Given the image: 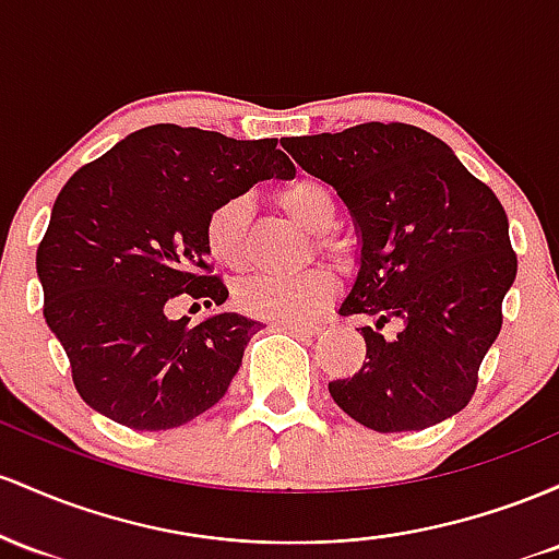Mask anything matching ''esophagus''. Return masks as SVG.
Instances as JSON below:
<instances>
[{
    "label": "esophagus",
    "mask_w": 559,
    "mask_h": 559,
    "mask_svg": "<svg viewBox=\"0 0 559 559\" xmlns=\"http://www.w3.org/2000/svg\"><path fill=\"white\" fill-rule=\"evenodd\" d=\"M282 330L293 332V335H300V337H313L319 332L317 324H293V322H282Z\"/></svg>",
    "instance_id": "1"
}]
</instances>
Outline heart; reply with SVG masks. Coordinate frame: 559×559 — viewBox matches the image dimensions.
I'll return each mask as SVG.
<instances>
[{
  "instance_id": "b5f03b06",
  "label": "heart",
  "mask_w": 559,
  "mask_h": 559,
  "mask_svg": "<svg viewBox=\"0 0 559 559\" xmlns=\"http://www.w3.org/2000/svg\"><path fill=\"white\" fill-rule=\"evenodd\" d=\"M277 203L311 231H328L335 224V195L322 179L298 177L277 190ZM250 222V200L231 195L218 200L205 216V248L211 259L222 266L240 269L246 263V235ZM319 248L332 250L335 242L322 237ZM337 296V277L324 266L304 269L296 274H259L242 282L237 290V304L253 317L274 322L311 324L322 317Z\"/></svg>"
}]
</instances>
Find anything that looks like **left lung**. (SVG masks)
Masks as SVG:
<instances>
[{"instance_id": "1", "label": "left lung", "mask_w": 559, "mask_h": 559, "mask_svg": "<svg viewBox=\"0 0 559 559\" xmlns=\"http://www.w3.org/2000/svg\"><path fill=\"white\" fill-rule=\"evenodd\" d=\"M282 147L332 185L361 231L341 317L374 324L361 328L367 361L332 380L330 396L378 432L425 430L465 409L518 274L499 198L447 142L412 123L369 121ZM391 318L402 330L385 338L379 330Z\"/></svg>"}]
</instances>
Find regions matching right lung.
<instances>
[{
  "label": "right lung",
  "mask_w": 559,
  "mask_h": 559,
  "mask_svg": "<svg viewBox=\"0 0 559 559\" xmlns=\"http://www.w3.org/2000/svg\"><path fill=\"white\" fill-rule=\"evenodd\" d=\"M293 174L277 140L155 123L66 181L36 272L44 319L92 409L134 430H168L227 393L261 322L213 311L187 328L190 319L166 311L177 298L227 300L209 263L205 216L255 181Z\"/></svg>",
  "instance_id": "1"
}]
</instances>
